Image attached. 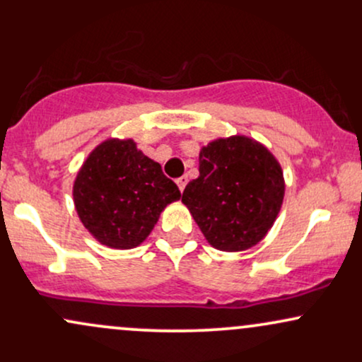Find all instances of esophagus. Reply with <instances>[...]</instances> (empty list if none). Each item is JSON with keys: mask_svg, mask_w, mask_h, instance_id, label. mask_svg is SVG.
Wrapping results in <instances>:
<instances>
[{"mask_svg": "<svg viewBox=\"0 0 362 362\" xmlns=\"http://www.w3.org/2000/svg\"><path fill=\"white\" fill-rule=\"evenodd\" d=\"M187 182H189V178H187V175L180 177V178H177V185H178V189H180V192H184V189H185Z\"/></svg>", "mask_w": 362, "mask_h": 362, "instance_id": "obj_1", "label": "esophagus"}]
</instances>
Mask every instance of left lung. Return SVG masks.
<instances>
[{
	"label": "left lung",
	"instance_id": "1",
	"mask_svg": "<svg viewBox=\"0 0 362 362\" xmlns=\"http://www.w3.org/2000/svg\"><path fill=\"white\" fill-rule=\"evenodd\" d=\"M284 175L276 156L248 136L218 138L199 153V177L182 202L211 247L243 252L265 238L284 201Z\"/></svg>",
	"mask_w": 362,
	"mask_h": 362
}]
</instances>
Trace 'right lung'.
I'll list each match as a JSON object with an SVG mask.
<instances>
[{
	"label": "right lung",
	"instance_id": "right-lung-1",
	"mask_svg": "<svg viewBox=\"0 0 362 362\" xmlns=\"http://www.w3.org/2000/svg\"><path fill=\"white\" fill-rule=\"evenodd\" d=\"M182 197L161 165L134 139L109 138L83 161L73 184V201L83 226L98 243L115 250L139 247L161 211Z\"/></svg>",
	"mask_w": 362,
	"mask_h": 362
}]
</instances>
